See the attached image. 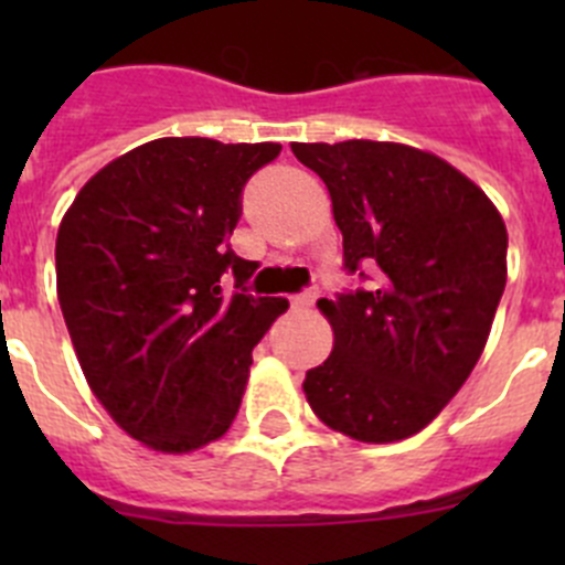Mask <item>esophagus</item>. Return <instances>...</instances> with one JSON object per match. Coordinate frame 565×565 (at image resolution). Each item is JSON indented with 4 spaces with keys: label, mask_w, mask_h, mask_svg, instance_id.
Listing matches in <instances>:
<instances>
[{
    "label": "esophagus",
    "mask_w": 565,
    "mask_h": 565,
    "mask_svg": "<svg viewBox=\"0 0 565 565\" xmlns=\"http://www.w3.org/2000/svg\"><path fill=\"white\" fill-rule=\"evenodd\" d=\"M317 298H319V287H306L303 292L292 295V306H300V309H309V306H315Z\"/></svg>",
    "instance_id": "34e87169"
}]
</instances>
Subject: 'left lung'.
Listing matches in <instances>:
<instances>
[{
    "mask_svg": "<svg viewBox=\"0 0 565 565\" xmlns=\"http://www.w3.org/2000/svg\"><path fill=\"white\" fill-rule=\"evenodd\" d=\"M292 152L328 185L344 270L363 281L317 303L335 339L303 391L317 418L352 440H404L481 358L505 289V224L431 152L363 139Z\"/></svg>",
    "mask_w": 565,
    "mask_h": 565,
    "instance_id": "left-lung-1",
    "label": "left lung"
}]
</instances>
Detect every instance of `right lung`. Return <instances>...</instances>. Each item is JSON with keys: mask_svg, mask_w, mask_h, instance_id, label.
I'll use <instances>...</instances> for the list:
<instances>
[{"mask_svg": "<svg viewBox=\"0 0 565 565\" xmlns=\"http://www.w3.org/2000/svg\"><path fill=\"white\" fill-rule=\"evenodd\" d=\"M278 152L270 141H147L100 169L62 218L56 295L84 377L156 451H193L230 429L250 350L289 309L248 292L259 265L230 246L243 188Z\"/></svg>", "mask_w": 565, "mask_h": 565, "instance_id": "1", "label": "right lung"}]
</instances>
